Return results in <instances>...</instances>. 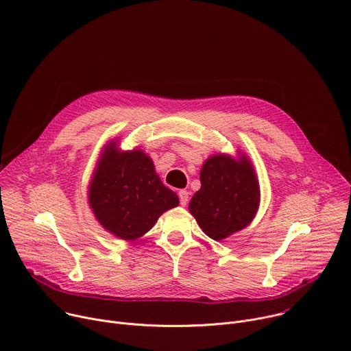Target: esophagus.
Here are the masks:
<instances>
[{
    "label": "esophagus",
    "mask_w": 351,
    "mask_h": 351,
    "mask_svg": "<svg viewBox=\"0 0 351 351\" xmlns=\"http://www.w3.org/2000/svg\"><path fill=\"white\" fill-rule=\"evenodd\" d=\"M179 199H180V206H186L187 204V202H189V191H186V190H179Z\"/></svg>",
    "instance_id": "34e87169"
}]
</instances>
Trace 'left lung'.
Returning a JSON list of instances; mask_svg holds the SVG:
<instances>
[{
    "label": "left lung",
    "instance_id": "8db88e82",
    "mask_svg": "<svg viewBox=\"0 0 351 351\" xmlns=\"http://www.w3.org/2000/svg\"><path fill=\"white\" fill-rule=\"evenodd\" d=\"M202 187L194 193L189 211L213 240H223L252 223L260 207V184L250 158L214 154L199 172Z\"/></svg>",
    "mask_w": 351,
    "mask_h": 351
}]
</instances>
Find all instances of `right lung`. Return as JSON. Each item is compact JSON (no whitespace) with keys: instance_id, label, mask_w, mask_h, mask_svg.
Wrapping results in <instances>:
<instances>
[{"instance_id":"add662e5","label":"right lung","mask_w":351,"mask_h":351,"mask_svg":"<svg viewBox=\"0 0 351 351\" xmlns=\"http://www.w3.org/2000/svg\"><path fill=\"white\" fill-rule=\"evenodd\" d=\"M87 199L98 223L126 241L145 234L165 211L179 206L149 156L138 148L122 152L114 140L97 161Z\"/></svg>"}]
</instances>
